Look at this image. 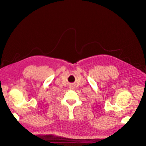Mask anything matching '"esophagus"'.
<instances>
[{
  "mask_svg": "<svg viewBox=\"0 0 146 146\" xmlns=\"http://www.w3.org/2000/svg\"><path fill=\"white\" fill-rule=\"evenodd\" d=\"M70 89H74V87H73L72 86H70Z\"/></svg>",
  "mask_w": 146,
  "mask_h": 146,
  "instance_id": "34e87169",
  "label": "esophagus"
}]
</instances>
